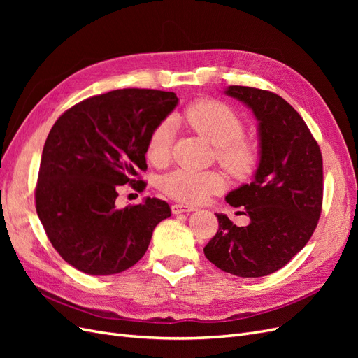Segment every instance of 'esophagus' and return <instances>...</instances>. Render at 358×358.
Instances as JSON below:
<instances>
[{"label": "esophagus", "instance_id": "obj_1", "mask_svg": "<svg viewBox=\"0 0 358 358\" xmlns=\"http://www.w3.org/2000/svg\"><path fill=\"white\" fill-rule=\"evenodd\" d=\"M196 209L192 208V206H187V204H173L171 206V212L175 215L179 213H187V212H194Z\"/></svg>", "mask_w": 358, "mask_h": 358}]
</instances>
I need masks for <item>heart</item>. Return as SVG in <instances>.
Instances as JSON below:
<instances>
[{
  "label": "heart",
  "mask_w": 358,
  "mask_h": 358,
  "mask_svg": "<svg viewBox=\"0 0 358 358\" xmlns=\"http://www.w3.org/2000/svg\"><path fill=\"white\" fill-rule=\"evenodd\" d=\"M187 124L209 143L216 146V157L224 169L234 176H246L258 161V148L245 138L243 121L229 106L216 100H200L191 104L185 115ZM173 127L169 119L159 122L150 133L146 157L154 166H164L170 158ZM161 191L169 197L199 204L224 188V180L213 171L176 169L161 179Z\"/></svg>",
  "instance_id": "heart-1"
}]
</instances>
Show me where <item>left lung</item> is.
Returning <instances> with one entry per match:
<instances>
[{"instance_id": "8db88e82", "label": "left lung", "mask_w": 358, "mask_h": 358, "mask_svg": "<svg viewBox=\"0 0 358 358\" xmlns=\"http://www.w3.org/2000/svg\"><path fill=\"white\" fill-rule=\"evenodd\" d=\"M225 95L251 109L258 127V166L249 183L227 194L243 208L246 227L216 213L218 231L204 246L216 267L241 278L276 272L300 252L315 230L322 206V157L301 116L273 92L229 86Z\"/></svg>"}]
</instances>
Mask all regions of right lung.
Masks as SVG:
<instances>
[{"mask_svg": "<svg viewBox=\"0 0 358 358\" xmlns=\"http://www.w3.org/2000/svg\"><path fill=\"white\" fill-rule=\"evenodd\" d=\"M175 92L116 90L73 106L43 148L36 208L52 246L74 268L94 276L121 273L149 246L170 206L146 197L116 209V188L146 166L154 128L175 110ZM138 183L136 184L135 182Z\"/></svg>", "mask_w": 358, "mask_h": 358, "instance_id": "add662e5", "label": "right lung"}]
</instances>
